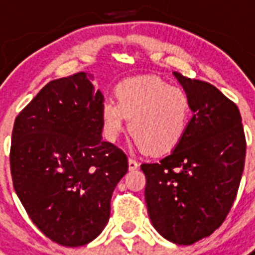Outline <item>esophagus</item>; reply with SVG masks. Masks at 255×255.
I'll use <instances>...</instances> for the list:
<instances>
[{
  "instance_id": "esophagus-1",
  "label": "esophagus",
  "mask_w": 255,
  "mask_h": 255,
  "mask_svg": "<svg viewBox=\"0 0 255 255\" xmlns=\"http://www.w3.org/2000/svg\"><path fill=\"white\" fill-rule=\"evenodd\" d=\"M128 168H129V170L137 169V168H139V163H137L135 159H131V157H129V159H128Z\"/></svg>"
}]
</instances>
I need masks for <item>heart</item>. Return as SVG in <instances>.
Returning <instances> with one entry per match:
<instances>
[{"label":"heart","mask_w":255,"mask_h":255,"mask_svg":"<svg viewBox=\"0 0 255 255\" xmlns=\"http://www.w3.org/2000/svg\"><path fill=\"white\" fill-rule=\"evenodd\" d=\"M116 102H102L104 137L115 141L128 119V132L149 155H163L178 145L190 120V99L184 90L159 78H132L115 90Z\"/></svg>","instance_id":"heart-1"}]
</instances>
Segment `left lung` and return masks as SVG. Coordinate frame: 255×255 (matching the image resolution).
Listing matches in <instances>:
<instances>
[{"label":"left lung","instance_id":"1","mask_svg":"<svg viewBox=\"0 0 255 255\" xmlns=\"http://www.w3.org/2000/svg\"><path fill=\"white\" fill-rule=\"evenodd\" d=\"M173 74L189 96L193 116L169 155L140 168L152 225L168 241L192 245L218 229L233 206L246 139L236 103L208 82Z\"/></svg>","mask_w":255,"mask_h":255}]
</instances>
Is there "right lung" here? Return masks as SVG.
<instances>
[{"label": "right lung", "instance_id": "1", "mask_svg": "<svg viewBox=\"0 0 255 255\" xmlns=\"http://www.w3.org/2000/svg\"><path fill=\"white\" fill-rule=\"evenodd\" d=\"M91 75L49 82L15 118L10 170L18 198L51 241L77 248L107 225L112 192L127 173L122 149L102 140L104 100Z\"/></svg>", "mask_w": 255, "mask_h": 255}]
</instances>
